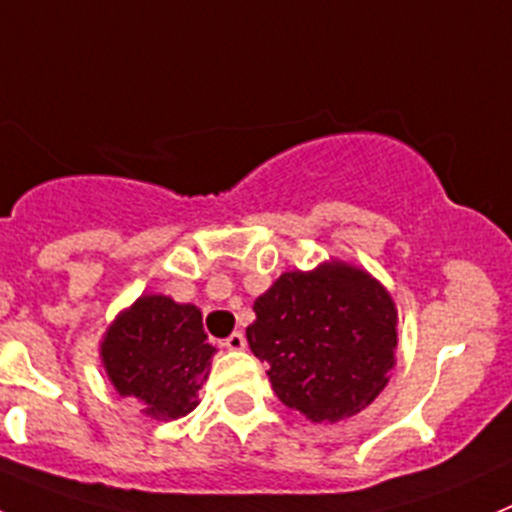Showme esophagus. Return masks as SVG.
Returning a JSON list of instances; mask_svg holds the SVG:
<instances>
[{
    "mask_svg": "<svg viewBox=\"0 0 512 512\" xmlns=\"http://www.w3.org/2000/svg\"><path fill=\"white\" fill-rule=\"evenodd\" d=\"M226 347L231 349V352H243V349H246V334L233 332L231 337L226 339Z\"/></svg>",
    "mask_w": 512,
    "mask_h": 512,
    "instance_id": "obj_1",
    "label": "esophagus"
}]
</instances>
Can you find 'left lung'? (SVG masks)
Wrapping results in <instances>:
<instances>
[{"label": "left lung", "instance_id": "obj_1", "mask_svg": "<svg viewBox=\"0 0 512 512\" xmlns=\"http://www.w3.org/2000/svg\"><path fill=\"white\" fill-rule=\"evenodd\" d=\"M248 347L269 362L276 397L311 422H342L389 382L397 306L369 271L342 259L284 271L253 301Z\"/></svg>", "mask_w": 512, "mask_h": 512}]
</instances>
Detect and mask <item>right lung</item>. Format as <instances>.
I'll use <instances>...</instances> for the list:
<instances>
[{"label":"right lung","instance_id":"1","mask_svg":"<svg viewBox=\"0 0 512 512\" xmlns=\"http://www.w3.org/2000/svg\"><path fill=\"white\" fill-rule=\"evenodd\" d=\"M213 354L201 309L165 294L138 296L110 321L100 342V362L115 392L138 399L153 420H178L196 410Z\"/></svg>","mask_w":512,"mask_h":512}]
</instances>
